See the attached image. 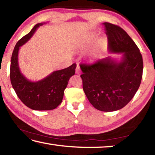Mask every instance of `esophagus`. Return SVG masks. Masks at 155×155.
Here are the masks:
<instances>
[{"label":"esophagus","mask_w":155,"mask_h":155,"mask_svg":"<svg viewBox=\"0 0 155 155\" xmlns=\"http://www.w3.org/2000/svg\"><path fill=\"white\" fill-rule=\"evenodd\" d=\"M75 72H76V74H81V68L79 67V65H77V68H76Z\"/></svg>","instance_id":"34e87169"}]
</instances>
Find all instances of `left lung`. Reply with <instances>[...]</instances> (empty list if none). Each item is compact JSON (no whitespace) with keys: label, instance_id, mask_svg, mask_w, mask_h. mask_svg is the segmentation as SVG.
<instances>
[{"label":"left lung","instance_id":"8db88e82","mask_svg":"<svg viewBox=\"0 0 155 155\" xmlns=\"http://www.w3.org/2000/svg\"><path fill=\"white\" fill-rule=\"evenodd\" d=\"M109 51L123 53L117 63L109 57L93 64H81L83 89L94 108L114 111L123 108L140 87L143 74L141 54L130 37L120 27L104 22Z\"/></svg>","mask_w":155,"mask_h":155}]
</instances>
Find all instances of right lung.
I'll return each instance as SVG.
<instances>
[{
	"label": "right lung",
	"mask_w": 155,
	"mask_h": 155,
	"mask_svg": "<svg viewBox=\"0 0 155 155\" xmlns=\"http://www.w3.org/2000/svg\"><path fill=\"white\" fill-rule=\"evenodd\" d=\"M43 23L37 24L29 33L18 41L13 51L10 65V80L18 98L28 108L37 111L55 109L61 104L70 78L74 74L76 64L65 69L54 71L44 79L31 82L20 72L18 63L20 46L32 37Z\"/></svg>",
	"instance_id": "1"
}]
</instances>
